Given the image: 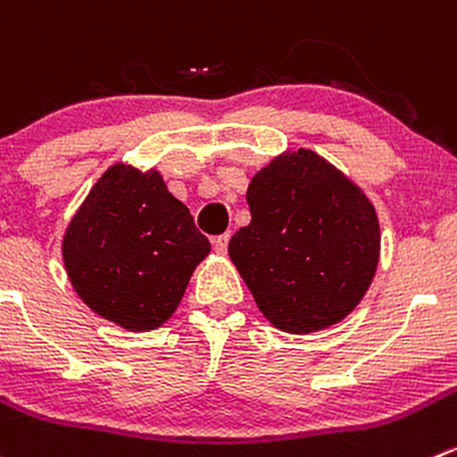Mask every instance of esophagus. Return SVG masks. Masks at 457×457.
<instances>
[{
    "label": "esophagus",
    "instance_id": "esophagus-1",
    "mask_svg": "<svg viewBox=\"0 0 457 457\" xmlns=\"http://www.w3.org/2000/svg\"><path fill=\"white\" fill-rule=\"evenodd\" d=\"M212 243H214V250L219 252V254H225V252H228L229 234H220V237H214V238H212Z\"/></svg>",
    "mask_w": 457,
    "mask_h": 457
}]
</instances>
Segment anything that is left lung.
<instances>
[{
  "mask_svg": "<svg viewBox=\"0 0 457 457\" xmlns=\"http://www.w3.org/2000/svg\"><path fill=\"white\" fill-rule=\"evenodd\" d=\"M245 198L252 220L229 241V259L261 312L287 332L341 321L379 261V223L366 194L299 149L261 170Z\"/></svg>",
  "mask_w": 457,
  "mask_h": 457,
  "instance_id": "1",
  "label": "left lung"
}]
</instances>
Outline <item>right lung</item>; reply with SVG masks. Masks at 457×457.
Masks as SVG:
<instances>
[{
	"label": "right lung",
	"instance_id": "obj_1",
	"mask_svg": "<svg viewBox=\"0 0 457 457\" xmlns=\"http://www.w3.org/2000/svg\"><path fill=\"white\" fill-rule=\"evenodd\" d=\"M66 272L100 317L152 330L171 317L210 241L158 171L106 170L66 229Z\"/></svg>",
	"mask_w": 457,
	"mask_h": 457
}]
</instances>
